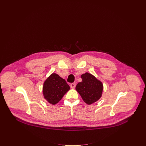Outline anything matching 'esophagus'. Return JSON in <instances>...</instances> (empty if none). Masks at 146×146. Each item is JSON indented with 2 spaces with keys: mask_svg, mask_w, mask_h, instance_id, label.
I'll list each match as a JSON object with an SVG mask.
<instances>
[{
  "mask_svg": "<svg viewBox=\"0 0 146 146\" xmlns=\"http://www.w3.org/2000/svg\"><path fill=\"white\" fill-rule=\"evenodd\" d=\"M70 87H71V88H72V89H74L75 87H76V84H70Z\"/></svg>",
  "mask_w": 146,
  "mask_h": 146,
  "instance_id": "obj_1",
  "label": "esophagus"
}]
</instances>
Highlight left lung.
<instances>
[{"mask_svg":"<svg viewBox=\"0 0 146 146\" xmlns=\"http://www.w3.org/2000/svg\"><path fill=\"white\" fill-rule=\"evenodd\" d=\"M81 78L82 82L76 85V90L86 104L96 102L102 96L104 89L102 83L87 72L83 74Z\"/></svg>","mask_w":146,"mask_h":146,"instance_id":"left-lung-1","label":"left lung"}]
</instances>
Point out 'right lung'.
Returning a JSON list of instances; mask_svg holds the SVG:
<instances>
[{
  "label": "right lung",
  "mask_w": 146,
  "mask_h": 146,
  "mask_svg": "<svg viewBox=\"0 0 146 146\" xmlns=\"http://www.w3.org/2000/svg\"><path fill=\"white\" fill-rule=\"evenodd\" d=\"M70 89V86L64 79L56 73H52L44 82L42 92L44 98L49 103L55 104Z\"/></svg>",
  "instance_id": "obj_1"
}]
</instances>
